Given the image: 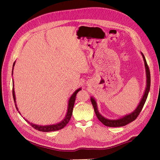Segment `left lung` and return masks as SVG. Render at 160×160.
I'll use <instances>...</instances> for the list:
<instances>
[{
    "instance_id": "1",
    "label": "left lung",
    "mask_w": 160,
    "mask_h": 160,
    "mask_svg": "<svg viewBox=\"0 0 160 160\" xmlns=\"http://www.w3.org/2000/svg\"><path fill=\"white\" fill-rule=\"evenodd\" d=\"M141 54L143 57V59L144 61V64H145V68H146V90L144 91L143 95L142 96V98L140 101V102L138 105V107L136 108L133 112H132L129 114L125 115H124L123 117L119 119H107L104 118L102 115H101L98 111V104H97L96 100L91 97V103L93 105V107L94 108V111L95 113L98 117V119L100 121V122L102 123L105 126L108 127H112V128H115V127H122V126H124V125H126L127 124L132 122L133 121H134L135 119L138 118V116L139 115V113L141 112V111L143 107V105L146 103L148 95L149 93V89H150V83H151V79H150V72H149V67L148 66L147 62L146 60V58H145L144 55L142 52H141Z\"/></svg>"
}]
</instances>
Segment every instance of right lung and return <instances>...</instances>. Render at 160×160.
Wrapping results in <instances>:
<instances>
[{
  "instance_id": "add662e5",
  "label": "right lung",
  "mask_w": 160,
  "mask_h": 160,
  "mask_svg": "<svg viewBox=\"0 0 160 160\" xmlns=\"http://www.w3.org/2000/svg\"><path fill=\"white\" fill-rule=\"evenodd\" d=\"M14 64H15V62H14L13 64V68ZM13 68H12V75L13 73ZM81 90V88H79L78 89H77L72 94V95L71 96V98L69 99V103H68V108H67V114L65 115V118L62 119L61 122L54 124V125H36V124H33L32 123H31L30 122H28L27 119H25L26 122L29 123L31 126L35 128L37 130L40 131V132H54V131H57L63 128L64 127L66 126V125L69 123V120L71 118V115L72 113V109H73V107H74V103L75 101V98H76V95L77 94L78 92ZM12 96H13V99H14V103H15V106L17 109L18 111L17 107V103H16V98H15V94H14V83H13V87H12ZM18 113L21 114V113Z\"/></svg>"
}]
</instances>
